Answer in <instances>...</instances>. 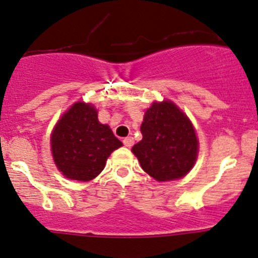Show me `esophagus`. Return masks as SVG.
Here are the masks:
<instances>
[{
    "label": "esophagus",
    "mask_w": 258,
    "mask_h": 258,
    "mask_svg": "<svg viewBox=\"0 0 258 258\" xmlns=\"http://www.w3.org/2000/svg\"><path fill=\"white\" fill-rule=\"evenodd\" d=\"M134 143H135V141H134V138H132V137H126V138H123V145L126 146V147L131 148L132 146H134Z\"/></svg>",
    "instance_id": "obj_1"
}]
</instances>
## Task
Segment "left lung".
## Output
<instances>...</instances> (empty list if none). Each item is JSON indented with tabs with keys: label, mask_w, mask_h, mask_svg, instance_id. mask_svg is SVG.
Segmentation results:
<instances>
[{
	"label": "left lung",
	"mask_w": 258,
	"mask_h": 258,
	"mask_svg": "<svg viewBox=\"0 0 258 258\" xmlns=\"http://www.w3.org/2000/svg\"><path fill=\"white\" fill-rule=\"evenodd\" d=\"M142 141L132 147L147 174L158 181L179 179L193 168L198 138L189 118L172 101L153 102L141 124Z\"/></svg>",
	"instance_id": "1"
}]
</instances>
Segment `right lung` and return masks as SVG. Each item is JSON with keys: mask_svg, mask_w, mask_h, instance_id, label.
<instances>
[{"mask_svg": "<svg viewBox=\"0 0 258 258\" xmlns=\"http://www.w3.org/2000/svg\"><path fill=\"white\" fill-rule=\"evenodd\" d=\"M51 154L69 179L88 181L105 168L107 157L122 142L107 124L100 123L93 105L77 102L59 120L51 134Z\"/></svg>", "mask_w": 258, "mask_h": 258, "instance_id": "right-lung-1", "label": "right lung"}]
</instances>
